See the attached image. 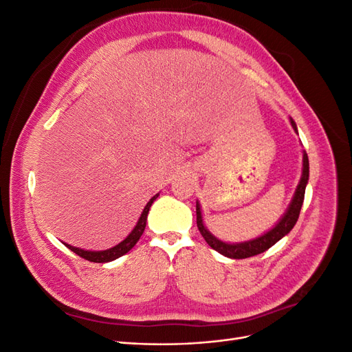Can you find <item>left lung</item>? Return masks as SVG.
<instances>
[{
  "mask_svg": "<svg viewBox=\"0 0 352 352\" xmlns=\"http://www.w3.org/2000/svg\"><path fill=\"white\" fill-rule=\"evenodd\" d=\"M291 124L294 127V131L298 132L296 124L292 119H291ZM308 176H310V164H308L307 153L302 151V175L300 179V184H298V186H296V190H295L291 204L285 211L282 219L278 221V225H276L273 229H270L269 232H265L264 235L255 238V239H251V241L239 242V243H228V242H223V241L217 239L214 235H211L210 230L204 226V221H202V214H201V207L197 201V226L199 229V233L212 250H216L217 252H220L221 255H225V257H229V258H235V260L248 258V257H252V255H257V254L267 251L270 247H273L276 242L280 241L285 235H287V233H289L292 230V228L295 226L298 217H300V211H301L302 202H304Z\"/></svg>",
  "mask_w": 352,
  "mask_h": 352,
  "instance_id": "left-lung-1",
  "label": "left lung"
}]
</instances>
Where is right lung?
<instances>
[{
    "mask_svg": "<svg viewBox=\"0 0 352 352\" xmlns=\"http://www.w3.org/2000/svg\"><path fill=\"white\" fill-rule=\"evenodd\" d=\"M157 197H158V194L154 195L150 201L146 202L142 214H141L140 220H138L133 230L129 233V235H127V238L124 241H122L119 245H116V247H113L110 250H104V251H87V250H82V248L72 247V245H69V243H65V245L70 251H73L74 254H78L79 257L88 260V261H92V263H109V261H113L116 258L122 257V255H124L126 252H129L135 247L136 242L140 241V238L142 236V233H144L145 226H146L148 211H150V207H151L153 202L157 199Z\"/></svg>",
    "mask_w": 352,
    "mask_h": 352,
    "instance_id": "right-lung-1",
    "label": "right lung"
}]
</instances>
